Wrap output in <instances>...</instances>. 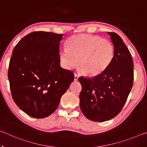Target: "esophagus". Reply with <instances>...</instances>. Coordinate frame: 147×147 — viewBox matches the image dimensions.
<instances>
[{"label": "esophagus", "instance_id": "obj_1", "mask_svg": "<svg viewBox=\"0 0 147 147\" xmlns=\"http://www.w3.org/2000/svg\"><path fill=\"white\" fill-rule=\"evenodd\" d=\"M78 77H79V76L78 75V74H74V81H77L78 80Z\"/></svg>", "mask_w": 147, "mask_h": 147}]
</instances>
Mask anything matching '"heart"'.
Instances as JSON below:
<instances>
[{
    "label": "heart",
    "instance_id": "1",
    "mask_svg": "<svg viewBox=\"0 0 147 147\" xmlns=\"http://www.w3.org/2000/svg\"><path fill=\"white\" fill-rule=\"evenodd\" d=\"M62 50L61 59L64 66L73 69L80 61V69L84 74L96 76L102 73L113 61L115 50L107 39L89 34L71 36Z\"/></svg>",
    "mask_w": 147,
    "mask_h": 147
}]
</instances>
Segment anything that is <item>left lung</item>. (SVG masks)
<instances>
[{"mask_svg": "<svg viewBox=\"0 0 147 147\" xmlns=\"http://www.w3.org/2000/svg\"><path fill=\"white\" fill-rule=\"evenodd\" d=\"M110 36L115 50L113 61L101 74L92 78L79 77L82 89L80 106L89 120L104 122L120 113L133 86L134 64L129 50L120 36Z\"/></svg>", "mask_w": 147, "mask_h": 147, "instance_id": "8db88e82", "label": "left lung"}]
</instances>
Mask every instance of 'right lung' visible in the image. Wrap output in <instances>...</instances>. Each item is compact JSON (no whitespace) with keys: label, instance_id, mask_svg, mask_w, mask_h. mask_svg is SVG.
Masks as SVG:
<instances>
[{"label":"right lung","instance_id":"add662e5","mask_svg":"<svg viewBox=\"0 0 147 147\" xmlns=\"http://www.w3.org/2000/svg\"><path fill=\"white\" fill-rule=\"evenodd\" d=\"M63 34L34 32L16 45L8 69L13 100L34 118H45L58 108L74 80L73 71L60 66L59 42Z\"/></svg>","mask_w":147,"mask_h":147}]
</instances>
